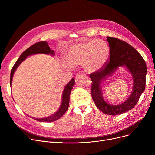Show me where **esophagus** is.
<instances>
[{"instance_id": "obj_1", "label": "esophagus", "mask_w": 155, "mask_h": 155, "mask_svg": "<svg viewBox=\"0 0 155 155\" xmlns=\"http://www.w3.org/2000/svg\"><path fill=\"white\" fill-rule=\"evenodd\" d=\"M84 76H85V75L84 74V73H83L82 72H79V73H78L77 74V75H76V77H77V78H78V77H84Z\"/></svg>"}]
</instances>
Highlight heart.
<instances>
[{
	"label": "heart",
	"mask_w": 155,
	"mask_h": 155,
	"mask_svg": "<svg viewBox=\"0 0 155 155\" xmlns=\"http://www.w3.org/2000/svg\"><path fill=\"white\" fill-rule=\"evenodd\" d=\"M109 58V48L101 39H94L71 45L65 53V59L71 66L84 65L88 72L101 70Z\"/></svg>",
	"instance_id": "1"
}]
</instances>
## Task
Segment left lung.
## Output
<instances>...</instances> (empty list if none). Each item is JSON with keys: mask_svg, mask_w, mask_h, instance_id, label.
<instances>
[{"mask_svg": "<svg viewBox=\"0 0 155 155\" xmlns=\"http://www.w3.org/2000/svg\"><path fill=\"white\" fill-rule=\"evenodd\" d=\"M110 48V58L99 70L90 75L92 81L91 94L97 106L104 114L119 115L132 109L139 101L146 85L147 68L145 61L135 49L126 42L116 38L107 37ZM125 66L134 78V88L129 98L123 103L113 106L103 99L100 85L101 82L112 73L118 66Z\"/></svg>", "mask_w": 155, "mask_h": 155, "instance_id": "left-lung-1", "label": "left lung"}]
</instances>
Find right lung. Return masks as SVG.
Returning a JSON list of instances; mask_svg holds the SVG:
<instances>
[{
	"instance_id": "obj_1",
	"label": "right lung",
	"mask_w": 155,
	"mask_h": 155,
	"mask_svg": "<svg viewBox=\"0 0 155 155\" xmlns=\"http://www.w3.org/2000/svg\"><path fill=\"white\" fill-rule=\"evenodd\" d=\"M38 53H44L47 54H50L51 55L54 54V51L51 50L50 46H48L47 42L46 41L38 42L34 44L33 45L31 46L29 48L27 49L26 50L24 51L21 54L19 59L17 60V61L15 62V63L13 66L11 71V78H10L11 85L12 82L14 73L15 70L18 67L19 65L27 58V56H29L32 54H38ZM75 85V79L74 78H73L68 82V84L65 86L63 92L62 101H61V105L60 108L58 109V110H57V112H56L54 114L46 118H39V119L35 118V117H32V118H33L34 119L39 122H48V123H50V122L55 121L57 119L61 117L64 114L67 112L68 108L69 102H70V95L71 94V91L73 87V85Z\"/></svg>"
}]
</instances>
